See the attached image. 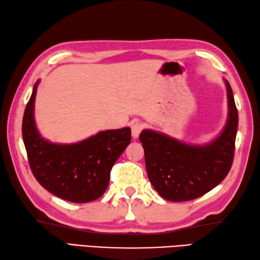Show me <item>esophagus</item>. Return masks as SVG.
<instances>
[{"instance_id":"1","label":"esophagus","mask_w":260,"mask_h":260,"mask_svg":"<svg viewBox=\"0 0 260 260\" xmlns=\"http://www.w3.org/2000/svg\"><path fill=\"white\" fill-rule=\"evenodd\" d=\"M143 129V125L140 122H136V123H133L132 124V136L134 138H137L140 136L141 132Z\"/></svg>"}]
</instances>
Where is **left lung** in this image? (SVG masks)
<instances>
[{"instance_id":"left-lung-1","label":"left lung","mask_w":260,"mask_h":260,"mask_svg":"<svg viewBox=\"0 0 260 260\" xmlns=\"http://www.w3.org/2000/svg\"><path fill=\"white\" fill-rule=\"evenodd\" d=\"M228 117L224 129L204 145L186 144L162 133L144 129L140 135L150 184L171 202L191 201L220 184L231 171L238 127V112L228 81Z\"/></svg>"}]
</instances>
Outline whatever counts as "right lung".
Masks as SVG:
<instances>
[{"instance_id":"1","label":"right lung","mask_w":260,"mask_h":260,"mask_svg":"<svg viewBox=\"0 0 260 260\" xmlns=\"http://www.w3.org/2000/svg\"><path fill=\"white\" fill-rule=\"evenodd\" d=\"M40 81L24 112L23 142L29 167L46 190L72 203H88L104 194L111 170L131 143V128L102 131L75 144H54L35 125L34 102Z\"/></svg>"}]
</instances>
